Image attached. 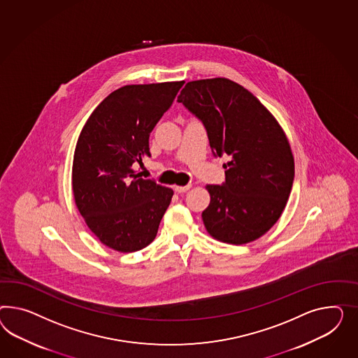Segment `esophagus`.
Returning <instances> with one entry per match:
<instances>
[{"label": "esophagus", "instance_id": "1", "mask_svg": "<svg viewBox=\"0 0 358 358\" xmlns=\"http://www.w3.org/2000/svg\"><path fill=\"white\" fill-rule=\"evenodd\" d=\"M192 187V185H186V186H174V192L176 193H185Z\"/></svg>", "mask_w": 358, "mask_h": 358}]
</instances>
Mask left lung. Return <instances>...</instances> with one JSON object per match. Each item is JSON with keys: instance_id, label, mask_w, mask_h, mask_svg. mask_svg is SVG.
<instances>
[{"instance_id": "8db88e82", "label": "left lung", "mask_w": 358, "mask_h": 358, "mask_svg": "<svg viewBox=\"0 0 358 358\" xmlns=\"http://www.w3.org/2000/svg\"><path fill=\"white\" fill-rule=\"evenodd\" d=\"M207 131L213 156L228 155L225 182L207 185L204 227L219 241L242 245L279 220L294 180V160L279 122L246 88L227 78L186 83L177 97Z\"/></svg>"}]
</instances>
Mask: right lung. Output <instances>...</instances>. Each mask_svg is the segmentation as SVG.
Instances as JSON below:
<instances>
[{"mask_svg":"<svg viewBox=\"0 0 358 358\" xmlns=\"http://www.w3.org/2000/svg\"><path fill=\"white\" fill-rule=\"evenodd\" d=\"M181 82L130 85L113 91L88 117L73 160V193L88 228L108 248L141 250L154 241L173 190L141 178L148 139Z\"/></svg>","mask_w":358,"mask_h":358,"instance_id":"obj_1","label":"right lung"}]
</instances>
